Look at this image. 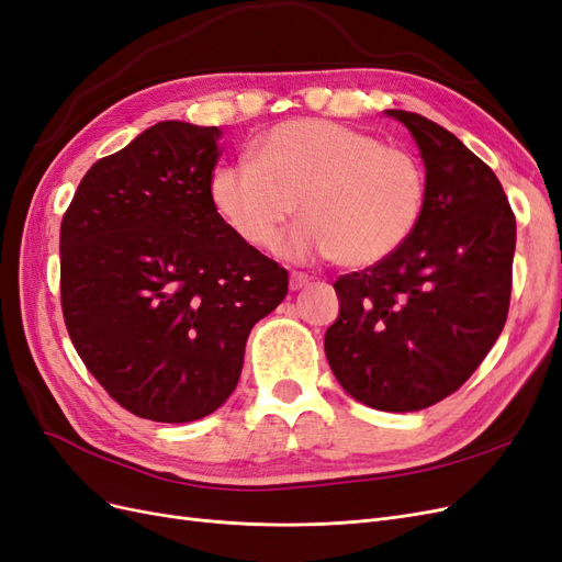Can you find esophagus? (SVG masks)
<instances>
[{
  "mask_svg": "<svg viewBox=\"0 0 562 562\" xmlns=\"http://www.w3.org/2000/svg\"><path fill=\"white\" fill-rule=\"evenodd\" d=\"M310 281H312L310 274H302V271H293V274H291V291H300V288L310 285Z\"/></svg>",
  "mask_w": 562,
  "mask_h": 562,
  "instance_id": "34e87169",
  "label": "esophagus"
}]
</instances>
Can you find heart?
Listing matches in <instances>:
<instances>
[{
	"mask_svg": "<svg viewBox=\"0 0 562 562\" xmlns=\"http://www.w3.org/2000/svg\"><path fill=\"white\" fill-rule=\"evenodd\" d=\"M211 201L250 248H269L295 206L304 217L279 241L288 260L335 258L368 267L415 234L427 176L403 147L328 119H293L267 131L255 161L217 166Z\"/></svg>",
	"mask_w": 562,
	"mask_h": 562,
	"instance_id": "b5f03b06",
	"label": "heart"
}]
</instances>
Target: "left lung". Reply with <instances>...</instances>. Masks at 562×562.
Segmentation results:
<instances>
[{"label":"left lung","mask_w":562,"mask_h":562,"mask_svg":"<svg viewBox=\"0 0 562 562\" xmlns=\"http://www.w3.org/2000/svg\"><path fill=\"white\" fill-rule=\"evenodd\" d=\"M422 151L427 201L391 258L339 277L326 356L347 394L413 413L454 394L483 363L512 300L516 215L502 182L431 119L386 110Z\"/></svg>","instance_id":"left-lung-1"}]
</instances>
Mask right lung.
<instances>
[{"label": "right lung", "mask_w": 562, "mask_h": 562, "mask_svg": "<svg viewBox=\"0 0 562 562\" xmlns=\"http://www.w3.org/2000/svg\"><path fill=\"white\" fill-rule=\"evenodd\" d=\"M217 126L159 122L81 178L60 225V304L83 366L128 413L192 422L239 382L288 271L217 215Z\"/></svg>", "instance_id": "obj_1"}]
</instances>
